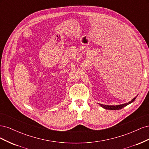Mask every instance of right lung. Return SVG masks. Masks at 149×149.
<instances>
[{
	"instance_id": "1",
	"label": "right lung",
	"mask_w": 149,
	"mask_h": 149,
	"mask_svg": "<svg viewBox=\"0 0 149 149\" xmlns=\"http://www.w3.org/2000/svg\"><path fill=\"white\" fill-rule=\"evenodd\" d=\"M136 97H134L133 100H132L130 101H129L127 103H125V104H120V105H118V106H108V105H104V104H100V105L103 108H104L106 109H109V110H119V109H123V107H124L125 106H127L129 104L132 103L135 100H136Z\"/></svg>"
}]
</instances>
